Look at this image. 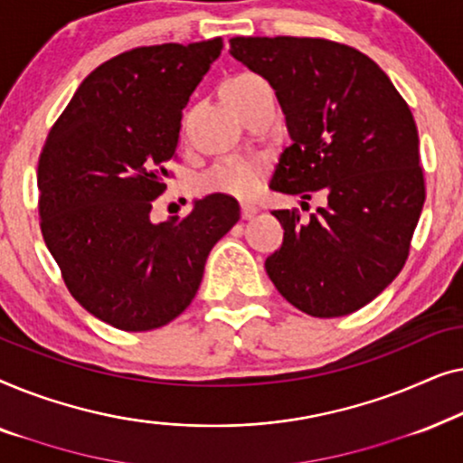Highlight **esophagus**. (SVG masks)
Here are the masks:
<instances>
[{"mask_svg":"<svg viewBox=\"0 0 463 463\" xmlns=\"http://www.w3.org/2000/svg\"><path fill=\"white\" fill-rule=\"evenodd\" d=\"M259 213L257 204H250V202H242V219H252Z\"/></svg>","mask_w":463,"mask_h":463,"instance_id":"esophagus-1","label":"esophagus"}]
</instances>
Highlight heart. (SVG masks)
I'll return each instance as SVG.
<instances>
[{
    "instance_id": "b5f03b06",
    "label": "heart",
    "mask_w": 463,
    "mask_h": 463,
    "mask_svg": "<svg viewBox=\"0 0 463 463\" xmlns=\"http://www.w3.org/2000/svg\"><path fill=\"white\" fill-rule=\"evenodd\" d=\"M261 84L255 75H238L223 86L225 103H238L250 88ZM268 162L263 157H238V160H225L213 166L202 175L200 189L206 194H225L233 198L249 200L261 192Z\"/></svg>"
}]
</instances>
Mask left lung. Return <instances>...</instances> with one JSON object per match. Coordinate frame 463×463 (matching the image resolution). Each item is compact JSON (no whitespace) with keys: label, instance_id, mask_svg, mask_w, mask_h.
<instances>
[{"label":"left lung","instance_id":"8db88e82","mask_svg":"<svg viewBox=\"0 0 463 463\" xmlns=\"http://www.w3.org/2000/svg\"><path fill=\"white\" fill-rule=\"evenodd\" d=\"M230 54L269 81L293 143L269 187L314 192L301 219L271 214L282 246L265 271L284 299L316 318L347 316L401 274L426 202L420 137L407 100L360 50L322 37H232Z\"/></svg>","mask_w":463,"mask_h":463}]
</instances>
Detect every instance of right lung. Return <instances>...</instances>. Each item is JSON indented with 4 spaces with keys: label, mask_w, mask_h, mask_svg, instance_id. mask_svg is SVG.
<instances>
[{
    "label": "right lung",
    "mask_w": 463,
    "mask_h": 463,
    "mask_svg": "<svg viewBox=\"0 0 463 463\" xmlns=\"http://www.w3.org/2000/svg\"><path fill=\"white\" fill-rule=\"evenodd\" d=\"M221 50L214 37L113 56L81 81L43 143V242L75 301L119 331H154L185 312L208 252L240 219L225 194L195 200L185 219H149L183 107Z\"/></svg>",
    "instance_id": "right-lung-1"
}]
</instances>
